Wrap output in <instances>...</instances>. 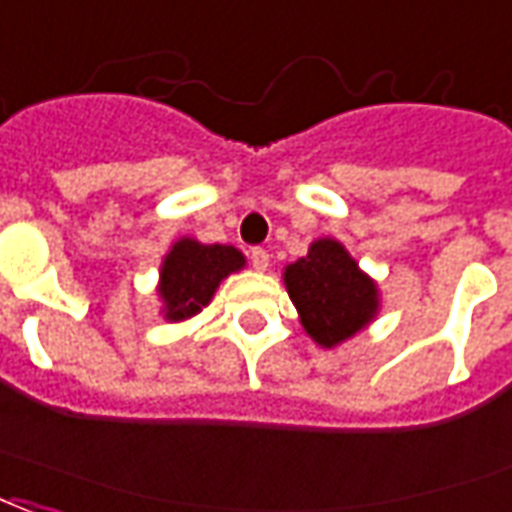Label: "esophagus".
<instances>
[{
	"mask_svg": "<svg viewBox=\"0 0 512 512\" xmlns=\"http://www.w3.org/2000/svg\"><path fill=\"white\" fill-rule=\"evenodd\" d=\"M249 260H252V266H255L257 271H266L268 268V252L263 246H252V249H249Z\"/></svg>",
	"mask_w": 512,
	"mask_h": 512,
	"instance_id": "esophagus-1",
	"label": "esophagus"
}]
</instances>
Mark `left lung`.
I'll list each match as a JSON object with an SVG mask.
<instances>
[{
	"instance_id": "obj_1",
	"label": "left lung",
	"mask_w": 512,
	"mask_h": 512,
	"mask_svg": "<svg viewBox=\"0 0 512 512\" xmlns=\"http://www.w3.org/2000/svg\"><path fill=\"white\" fill-rule=\"evenodd\" d=\"M285 285L306 333L323 347L350 339L377 312L374 282L331 238L314 241L309 255L287 266Z\"/></svg>"
}]
</instances>
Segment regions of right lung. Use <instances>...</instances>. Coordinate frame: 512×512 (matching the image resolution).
Returning a JSON list of instances; mask_svg holds the SVG:
<instances>
[{"label": "right lung", "mask_w": 512, "mask_h": 512, "mask_svg": "<svg viewBox=\"0 0 512 512\" xmlns=\"http://www.w3.org/2000/svg\"><path fill=\"white\" fill-rule=\"evenodd\" d=\"M244 266V255L233 246L198 244L184 238L162 263L160 295L168 320H187L211 301L227 274Z\"/></svg>", "instance_id": "obj_1"}]
</instances>
